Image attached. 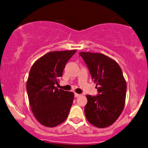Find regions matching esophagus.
I'll list each match as a JSON object with an SVG mask.
<instances>
[{"mask_svg":"<svg viewBox=\"0 0 148 148\" xmlns=\"http://www.w3.org/2000/svg\"><path fill=\"white\" fill-rule=\"evenodd\" d=\"M80 96H81V94H77V93H75L74 94V97H80Z\"/></svg>","mask_w":148,"mask_h":148,"instance_id":"obj_1","label":"esophagus"}]
</instances>
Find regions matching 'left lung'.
I'll return each mask as SVG.
<instances>
[{
  "instance_id": "left-lung-1",
  "label": "left lung",
  "mask_w": 148,
  "mask_h": 148,
  "mask_svg": "<svg viewBox=\"0 0 148 148\" xmlns=\"http://www.w3.org/2000/svg\"><path fill=\"white\" fill-rule=\"evenodd\" d=\"M80 56L86 63L99 94L87 95L85 107L87 120L99 128L109 127L123 110L127 84L119 64L101 53L83 51Z\"/></svg>"
}]
</instances>
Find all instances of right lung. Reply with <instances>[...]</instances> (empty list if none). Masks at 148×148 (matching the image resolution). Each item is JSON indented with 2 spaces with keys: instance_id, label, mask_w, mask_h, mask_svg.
I'll return each instance as SVG.
<instances>
[{
  "instance_id": "add662e5",
  "label": "right lung",
  "mask_w": 148,
  "mask_h": 148,
  "mask_svg": "<svg viewBox=\"0 0 148 148\" xmlns=\"http://www.w3.org/2000/svg\"><path fill=\"white\" fill-rule=\"evenodd\" d=\"M76 51H50L38 58L31 67L27 92L32 112L42 125L56 127L67 118L74 93L58 89L55 84H58L67 62Z\"/></svg>"
}]
</instances>
